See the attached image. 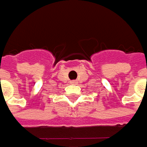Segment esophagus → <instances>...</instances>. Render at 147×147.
<instances>
[{"mask_svg": "<svg viewBox=\"0 0 147 147\" xmlns=\"http://www.w3.org/2000/svg\"><path fill=\"white\" fill-rule=\"evenodd\" d=\"M71 84H76V81H75V80H73V81H71Z\"/></svg>", "mask_w": 147, "mask_h": 147, "instance_id": "1", "label": "esophagus"}]
</instances>
